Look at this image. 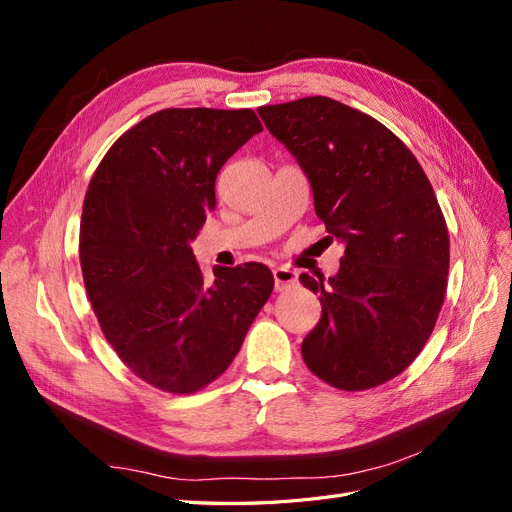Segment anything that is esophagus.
<instances>
[{
    "label": "esophagus",
    "instance_id": "1",
    "mask_svg": "<svg viewBox=\"0 0 512 512\" xmlns=\"http://www.w3.org/2000/svg\"><path fill=\"white\" fill-rule=\"evenodd\" d=\"M273 280H275V290L282 292L292 286H297V273L288 267H275L273 269Z\"/></svg>",
    "mask_w": 512,
    "mask_h": 512
}]
</instances>
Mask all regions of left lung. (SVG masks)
Listing matches in <instances>:
<instances>
[{
    "label": "left lung",
    "mask_w": 512,
    "mask_h": 512,
    "mask_svg": "<svg viewBox=\"0 0 512 512\" xmlns=\"http://www.w3.org/2000/svg\"><path fill=\"white\" fill-rule=\"evenodd\" d=\"M258 115L303 168L329 235L346 245L329 280L301 273L322 305L301 344L305 365L342 391L399 376L446 294L448 230L425 170L380 121L331 98L260 106Z\"/></svg>",
    "instance_id": "1"
}]
</instances>
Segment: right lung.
<instances>
[{
  "mask_svg": "<svg viewBox=\"0 0 512 512\" xmlns=\"http://www.w3.org/2000/svg\"><path fill=\"white\" fill-rule=\"evenodd\" d=\"M262 123L250 108H166L119 136L81 220V269L106 342L138 378L190 395L222 376L267 303L260 262L213 267L190 243L215 209V177Z\"/></svg>",
  "mask_w": 512,
  "mask_h": 512,
  "instance_id": "right-lung-1",
  "label": "right lung"
}]
</instances>
